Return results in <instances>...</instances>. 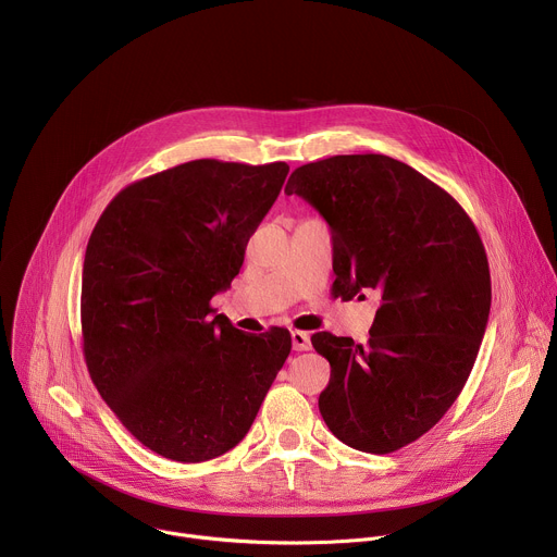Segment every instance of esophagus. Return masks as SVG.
<instances>
[{"label": "esophagus", "instance_id": "obj_1", "mask_svg": "<svg viewBox=\"0 0 557 557\" xmlns=\"http://www.w3.org/2000/svg\"><path fill=\"white\" fill-rule=\"evenodd\" d=\"M290 339H293V348H295L297 352L310 350V337H308V333H301V331H293V333H290Z\"/></svg>", "mask_w": 557, "mask_h": 557}]
</instances>
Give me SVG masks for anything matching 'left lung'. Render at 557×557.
<instances>
[{
  "label": "left lung",
  "mask_w": 557,
  "mask_h": 557,
  "mask_svg": "<svg viewBox=\"0 0 557 557\" xmlns=\"http://www.w3.org/2000/svg\"><path fill=\"white\" fill-rule=\"evenodd\" d=\"M284 191L333 231V295H379L368 344L310 337L331 363L320 412L348 447L401 449L443 419L479 355L492 306L481 235L445 189L383 153L301 165Z\"/></svg>",
  "instance_id": "left-lung-1"
}]
</instances>
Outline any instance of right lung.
<instances>
[{
	"instance_id": "obj_1",
	"label": "right lung",
	"mask_w": 557,
	"mask_h": 557,
	"mask_svg": "<svg viewBox=\"0 0 557 557\" xmlns=\"http://www.w3.org/2000/svg\"><path fill=\"white\" fill-rule=\"evenodd\" d=\"M286 163L200 158L121 189L84 260L82 333L103 401L147 449L202 462L240 443L290 352L247 335L211 297L240 273Z\"/></svg>"
}]
</instances>
